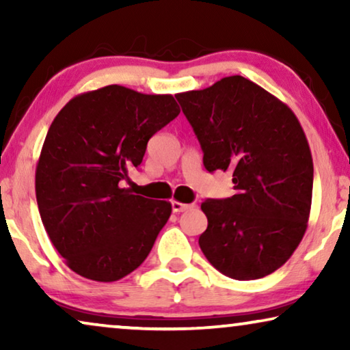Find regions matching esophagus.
I'll use <instances>...</instances> for the list:
<instances>
[{
  "mask_svg": "<svg viewBox=\"0 0 350 350\" xmlns=\"http://www.w3.org/2000/svg\"><path fill=\"white\" fill-rule=\"evenodd\" d=\"M189 208H193V205L191 204H183V202H178V200H172V210H174L175 213L186 212V210Z\"/></svg>",
  "mask_w": 350,
  "mask_h": 350,
  "instance_id": "1",
  "label": "esophagus"
}]
</instances>
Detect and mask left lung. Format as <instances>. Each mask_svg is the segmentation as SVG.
<instances>
[{"label":"left lung","mask_w":350,"mask_h":350,"mask_svg":"<svg viewBox=\"0 0 350 350\" xmlns=\"http://www.w3.org/2000/svg\"><path fill=\"white\" fill-rule=\"evenodd\" d=\"M208 172H231L236 194L207 199L199 247L215 269L255 280L285 265L303 239L312 202L308 138L284 102L243 76L176 94Z\"/></svg>","instance_id":"left-lung-1"}]
</instances>
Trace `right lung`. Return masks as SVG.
<instances>
[{
    "instance_id": "add662e5",
    "label": "right lung",
    "mask_w": 350,
    "mask_h": 350,
    "mask_svg": "<svg viewBox=\"0 0 350 350\" xmlns=\"http://www.w3.org/2000/svg\"><path fill=\"white\" fill-rule=\"evenodd\" d=\"M178 114L172 95L113 84L76 95L52 121L36 165V200L47 236L76 274L114 282L150 255L172 205L122 183L142 164L148 140Z\"/></svg>"
}]
</instances>
